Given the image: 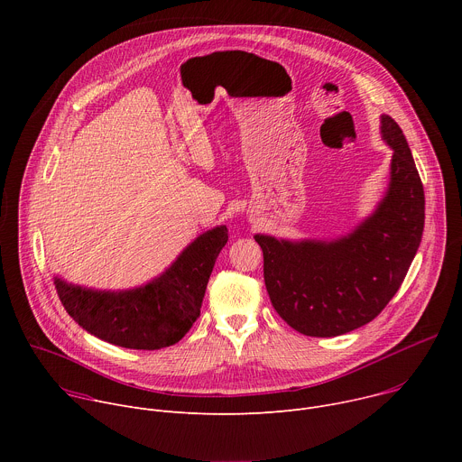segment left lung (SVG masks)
Here are the masks:
<instances>
[{
    "instance_id": "obj_1",
    "label": "left lung",
    "mask_w": 462,
    "mask_h": 462,
    "mask_svg": "<svg viewBox=\"0 0 462 462\" xmlns=\"http://www.w3.org/2000/svg\"><path fill=\"white\" fill-rule=\"evenodd\" d=\"M393 150L389 184L376 208L333 239L255 234L276 312L305 337H340L374 319L401 289L424 230V188L399 124L380 116Z\"/></svg>"
}]
</instances>
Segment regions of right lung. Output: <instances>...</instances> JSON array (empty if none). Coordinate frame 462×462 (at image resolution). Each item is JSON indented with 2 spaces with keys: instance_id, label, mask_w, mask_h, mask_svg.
<instances>
[{
  "instance_id": "add662e5",
  "label": "right lung",
  "mask_w": 462,
  "mask_h": 462,
  "mask_svg": "<svg viewBox=\"0 0 462 462\" xmlns=\"http://www.w3.org/2000/svg\"><path fill=\"white\" fill-rule=\"evenodd\" d=\"M226 241L225 225L203 232L162 274L141 287L98 291L54 276L56 292L89 335L125 349H162L177 344L199 318L210 274Z\"/></svg>"
}]
</instances>
